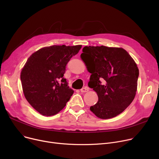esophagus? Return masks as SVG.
<instances>
[{
    "instance_id": "34e87169",
    "label": "esophagus",
    "mask_w": 159,
    "mask_h": 159,
    "mask_svg": "<svg viewBox=\"0 0 159 159\" xmlns=\"http://www.w3.org/2000/svg\"><path fill=\"white\" fill-rule=\"evenodd\" d=\"M88 90H89V88L87 86H84V88H82L80 89V91L82 93H85V92H87V91H88Z\"/></svg>"
}]
</instances>
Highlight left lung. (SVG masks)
I'll return each instance as SVG.
<instances>
[{
    "mask_svg": "<svg viewBox=\"0 0 159 159\" xmlns=\"http://www.w3.org/2000/svg\"><path fill=\"white\" fill-rule=\"evenodd\" d=\"M82 52L80 57L91 73L88 86L98 97L90 110L100 119L115 117L126 109L135 97L138 67L121 48L85 46Z\"/></svg>",
    "mask_w": 159,
    "mask_h": 159,
    "instance_id": "8db88e82",
    "label": "left lung"
}]
</instances>
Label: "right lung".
I'll use <instances>...</instances> for the list:
<instances>
[{"instance_id": "right-lung-1", "label": "right lung", "mask_w": 159, "mask_h": 159, "mask_svg": "<svg viewBox=\"0 0 159 159\" xmlns=\"http://www.w3.org/2000/svg\"><path fill=\"white\" fill-rule=\"evenodd\" d=\"M81 48V45L44 47L28 58L20 73L23 92L28 102L41 115H56L73 94L63 76L67 64Z\"/></svg>"}]
</instances>
